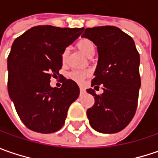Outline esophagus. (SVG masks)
I'll return each instance as SVG.
<instances>
[{
  "instance_id": "1",
  "label": "esophagus",
  "mask_w": 158,
  "mask_h": 158,
  "mask_svg": "<svg viewBox=\"0 0 158 158\" xmlns=\"http://www.w3.org/2000/svg\"><path fill=\"white\" fill-rule=\"evenodd\" d=\"M80 92H81V94H84L85 93V89L82 87H80Z\"/></svg>"
}]
</instances>
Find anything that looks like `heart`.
Listing matches in <instances>:
<instances>
[{
	"instance_id": "1",
	"label": "heart",
	"mask_w": 158,
	"mask_h": 158,
	"mask_svg": "<svg viewBox=\"0 0 158 158\" xmlns=\"http://www.w3.org/2000/svg\"><path fill=\"white\" fill-rule=\"evenodd\" d=\"M76 46L78 47V49L81 52L88 58H92L94 56L95 52H96V46L95 44L89 39H82V40H78V42L76 43ZM68 53L69 51L68 49H65L62 53H61V61L62 63L66 62V60L68 57ZM89 75V72L87 70H76V71H72L69 74V77L70 79H72L73 81L76 82H81L84 80L85 77H87Z\"/></svg>"
}]
</instances>
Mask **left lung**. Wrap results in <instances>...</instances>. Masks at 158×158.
<instances>
[{"instance_id": "8db88e82", "label": "left lung", "mask_w": 158, "mask_h": 158, "mask_svg": "<svg viewBox=\"0 0 158 158\" xmlns=\"http://www.w3.org/2000/svg\"><path fill=\"white\" fill-rule=\"evenodd\" d=\"M82 38L98 47V60L91 87L103 84L104 89L101 95L91 88L87 89L95 98L94 106L87 110L89 125L99 133H118L129 124L136 111L140 55L133 39L115 26L87 28Z\"/></svg>"}]
</instances>
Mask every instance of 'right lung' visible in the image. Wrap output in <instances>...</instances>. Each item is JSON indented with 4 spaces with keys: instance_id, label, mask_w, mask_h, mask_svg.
<instances>
[{
    "instance_id": "1",
    "label": "right lung",
    "mask_w": 158,
    "mask_h": 158,
    "mask_svg": "<svg viewBox=\"0 0 158 158\" xmlns=\"http://www.w3.org/2000/svg\"><path fill=\"white\" fill-rule=\"evenodd\" d=\"M83 30L39 25L14 41L8 57V90L18 116L29 129L50 134L63 127L80 89L66 78L60 88H52L50 78L59 75L61 53Z\"/></svg>"
}]
</instances>
